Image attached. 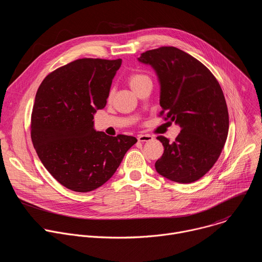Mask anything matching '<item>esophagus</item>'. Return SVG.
I'll return each instance as SVG.
<instances>
[{"mask_svg":"<svg viewBox=\"0 0 262 262\" xmlns=\"http://www.w3.org/2000/svg\"><path fill=\"white\" fill-rule=\"evenodd\" d=\"M152 140H153V137L150 136V135H139V136H138V141H139V142H142V143H144V142H150V141H152Z\"/></svg>","mask_w":262,"mask_h":262,"instance_id":"obj_1","label":"esophagus"}]
</instances>
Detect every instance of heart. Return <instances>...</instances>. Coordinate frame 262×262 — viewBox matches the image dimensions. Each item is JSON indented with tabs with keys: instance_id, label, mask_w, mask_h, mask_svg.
<instances>
[{
	"instance_id": "1",
	"label": "heart",
	"mask_w": 262,
	"mask_h": 262,
	"mask_svg": "<svg viewBox=\"0 0 262 262\" xmlns=\"http://www.w3.org/2000/svg\"><path fill=\"white\" fill-rule=\"evenodd\" d=\"M146 80H149V78L146 75H143V74H133L128 78V83H129L132 89H135L136 86H138L139 84H141L142 82H144Z\"/></svg>"
}]
</instances>
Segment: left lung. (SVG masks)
Instances as JSON below:
<instances>
[{
    "label": "left lung",
    "mask_w": 262,
    "mask_h": 262,
    "mask_svg": "<svg viewBox=\"0 0 262 262\" xmlns=\"http://www.w3.org/2000/svg\"><path fill=\"white\" fill-rule=\"evenodd\" d=\"M138 60L150 64L160 84V115L181 132L175 142L159 136L164 151L155 168L164 178L191 183L212 168L228 135L229 119L221 87L200 60L171 46L148 50Z\"/></svg>",
    "instance_id": "left-lung-1"
}]
</instances>
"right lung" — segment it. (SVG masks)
I'll return each instance as SVG.
<instances>
[{"label":"right lung","instance_id":"obj_1","mask_svg":"<svg viewBox=\"0 0 262 262\" xmlns=\"http://www.w3.org/2000/svg\"><path fill=\"white\" fill-rule=\"evenodd\" d=\"M121 58H80L42 81L32 112L31 137L51 176L76 192L93 191L116 171L130 136L110 137L94 127V115L107 104Z\"/></svg>","mask_w":262,"mask_h":262}]
</instances>
